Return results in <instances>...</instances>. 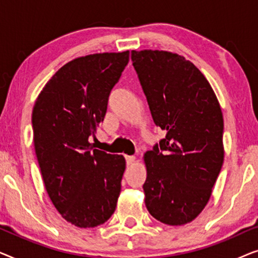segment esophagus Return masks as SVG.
Returning a JSON list of instances; mask_svg holds the SVG:
<instances>
[{
	"mask_svg": "<svg viewBox=\"0 0 258 258\" xmlns=\"http://www.w3.org/2000/svg\"><path fill=\"white\" fill-rule=\"evenodd\" d=\"M126 165H132L135 162V156H125Z\"/></svg>",
	"mask_w": 258,
	"mask_h": 258,
	"instance_id": "esophagus-1",
	"label": "esophagus"
}]
</instances>
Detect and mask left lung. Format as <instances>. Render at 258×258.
I'll list each match as a JSON object with an SVG mask.
<instances>
[{
    "label": "left lung",
    "instance_id": "left-lung-1",
    "mask_svg": "<svg viewBox=\"0 0 258 258\" xmlns=\"http://www.w3.org/2000/svg\"><path fill=\"white\" fill-rule=\"evenodd\" d=\"M155 124L167 133L144 154L146 207L168 225L189 223L207 206L224 158L223 115L206 77L163 50L132 51Z\"/></svg>",
    "mask_w": 258,
    "mask_h": 258
}]
</instances>
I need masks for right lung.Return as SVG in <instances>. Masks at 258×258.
<instances>
[{"label": "right lung", "instance_id": "add662e5", "mask_svg": "<svg viewBox=\"0 0 258 258\" xmlns=\"http://www.w3.org/2000/svg\"><path fill=\"white\" fill-rule=\"evenodd\" d=\"M129 62V51L73 59L38 95L31 123L45 190L67 222L79 228L103 224L114 214L125 169L122 155L94 149L110 91Z\"/></svg>", "mask_w": 258, "mask_h": 258}]
</instances>
